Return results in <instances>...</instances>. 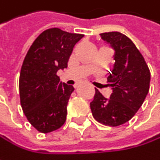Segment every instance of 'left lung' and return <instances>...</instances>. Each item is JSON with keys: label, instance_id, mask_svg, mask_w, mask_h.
Wrapping results in <instances>:
<instances>
[{"label": "left lung", "instance_id": "8db88e82", "mask_svg": "<svg viewBox=\"0 0 160 160\" xmlns=\"http://www.w3.org/2000/svg\"><path fill=\"white\" fill-rule=\"evenodd\" d=\"M100 35L116 52L114 68L108 77L113 92L107 99L95 89L90 107L98 122L116 127L129 121L143 105L149 91L150 70L140 51L126 35L118 31Z\"/></svg>", "mask_w": 160, "mask_h": 160}]
</instances>
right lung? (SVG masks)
I'll list each match as a JSON object with an SVG mask.
<instances>
[{"label": "right lung", "mask_w": 160, "mask_h": 160, "mask_svg": "<svg viewBox=\"0 0 160 160\" xmlns=\"http://www.w3.org/2000/svg\"><path fill=\"white\" fill-rule=\"evenodd\" d=\"M83 36L49 28L26 54L19 76L20 104L29 123L40 132H53L67 119V106L74 88L61 82L56 73L68 68L73 48Z\"/></svg>", "instance_id": "right-lung-1"}]
</instances>
